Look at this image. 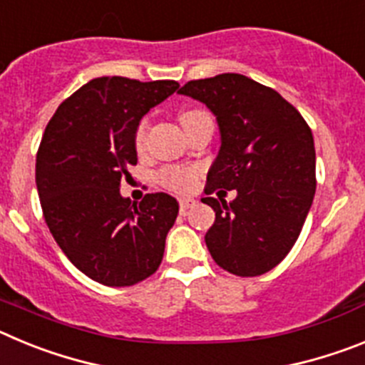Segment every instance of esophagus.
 I'll use <instances>...</instances> for the list:
<instances>
[{"label":"esophagus","instance_id":"1","mask_svg":"<svg viewBox=\"0 0 365 365\" xmlns=\"http://www.w3.org/2000/svg\"><path fill=\"white\" fill-rule=\"evenodd\" d=\"M195 199L193 197H180L179 199V206H180V212H186L188 208H192V206H195Z\"/></svg>","mask_w":365,"mask_h":365}]
</instances>
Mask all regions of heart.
Returning <instances> with one entry per match:
<instances>
[{
  "label": "heart",
  "mask_w": 365,
  "mask_h": 365,
  "mask_svg": "<svg viewBox=\"0 0 365 365\" xmlns=\"http://www.w3.org/2000/svg\"><path fill=\"white\" fill-rule=\"evenodd\" d=\"M197 109H190V111L180 113V122L186 120V118L193 117V115H199ZM146 130H148V122L143 120L137 125L135 130V146L137 150L144 146V138H146ZM160 185L166 186V188L173 190V192H190L195 186V180H197V170L193 168H182V166H172L163 170L159 175Z\"/></svg>",
  "instance_id": "heart-1"
}]
</instances>
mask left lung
I'll use <instances>...</instances> for the list:
<instances>
[{"label": "left lung", "instance_id": "8db88e82", "mask_svg": "<svg viewBox=\"0 0 365 365\" xmlns=\"http://www.w3.org/2000/svg\"><path fill=\"white\" fill-rule=\"evenodd\" d=\"M179 93L206 104L221 133L201 199L215 212L206 247L235 276L269 272L294 247L314 199L311 128L278 91L243 74L192 80ZM217 187L238 195L232 203L212 198Z\"/></svg>", "mask_w": 365, "mask_h": 365}]
</instances>
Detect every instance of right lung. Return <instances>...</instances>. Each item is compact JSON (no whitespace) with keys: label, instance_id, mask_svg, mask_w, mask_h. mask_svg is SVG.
Listing matches in <instances>:
<instances>
[{"label":"right lung","instance_id":"1","mask_svg":"<svg viewBox=\"0 0 365 365\" xmlns=\"http://www.w3.org/2000/svg\"><path fill=\"white\" fill-rule=\"evenodd\" d=\"M173 80L102 76L63 100L41 137L36 186L47 227L80 272L108 287H130L159 269L179 202L120 195L137 164L140 118L177 91Z\"/></svg>","mask_w":365,"mask_h":365}]
</instances>
